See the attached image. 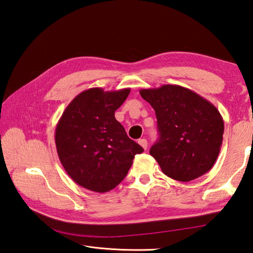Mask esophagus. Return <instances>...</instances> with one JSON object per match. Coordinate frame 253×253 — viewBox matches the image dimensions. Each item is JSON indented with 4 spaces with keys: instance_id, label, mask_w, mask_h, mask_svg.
<instances>
[{
    "instance_id": "obj_1",
    "label": "esophagus",
    "mask_w": 253,
    "mask_h": 253,
    "mask_svg": "<svg viewBox=\"0 0 253 253\" xmlns=\"http://www.w3.org/2000/svg\"><path fill=\"white\" fill-rule=\"evenodd\" d=\"M138 143H139V145L143 148V149H147V147H148V142H147V140L146 139H139L138 140Z\"/></svg>"
}]
</instances>
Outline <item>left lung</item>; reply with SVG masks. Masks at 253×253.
<instances>
[{
	"mask_svg": "<svg viewBox=\"0 0 253 253\" xmlns=\"http://www.w3.org/2000/svg\"><path fill=\"white\" fill-rule=\"evenodd\" d=\"M139 93L156 112L160 138L150 155L162 172L181 182L209 172L222 143L225 127L219 111L194 91L174 84Z\"/></svg>",
	"mask_w": 253,
	"mask_h": 253,
	"instance_id": "1",
	"label": "left lung"
}]
</instances>
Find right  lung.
<instances>
[{"instance_id":"add662e5","label":"right lung","mask_w":253,"mask_h":253,"mask_svg":"<svg viewBox=\"0 0 253 253\" xmlns=\"http://www.w3.org/2000/svg\"><path fill=\"white\" fill-rule=\"evenodd\" d=\"M129 92L130 88H88L73 98L57 124L59 160L84 189L96 193L113 190L127 175L135 156L143 151L115 118V111Z\"/></svg>"}]
</instances>
